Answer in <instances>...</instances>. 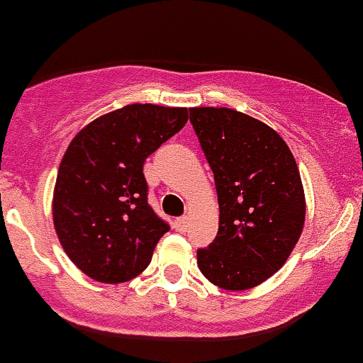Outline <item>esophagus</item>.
<instances>
[{"label": "esophagus", "instance_id": "34e87169", "mask_svg": "<svg viewBox=\"0 0 363 363\" xmlns=\"http://www.w3.org/2000/svg\"><path fill=\"white\" fill-rule=\"evenodd\" d=\"M187 227H189V217H179V219H176V223H174V228L178 232H185Z\"/></svg>", "mask_w": 363, "mask_h": 363}]
</instances>
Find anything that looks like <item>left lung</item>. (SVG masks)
Wrapping results in <instances>:
<instances>
[{
  "label": "left lung",
  "instance_id": "8db88e82",
  "mask_svg": "<svg viewBox=\"0 0 363 363\" xmlns=\"http://www.w3.org/2000/svg\"><path fill=\"white\" fill-rule=\"evenodd\" d=\"M213 170L219 230L196 262L223 291H249L291 257L306 223V193L291 147L264 121L225 106L189 108Z\"/></svg>",
  "mask_w": 363,
  "mask_h": 363
}]
</instances>
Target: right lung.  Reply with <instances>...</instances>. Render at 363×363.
Wrapping results in <instances>:
<instances>
[{
    "instance_id": "right-lung-1",
    "label": "right lung",
    "mask_w": 363,
    "mask_h": 363,
    "mask_svg": "<svg viewBox=\"0 0 363 363\" xmlns=\"http://www.w3.org/2000/svg\"><path fill=\"white\" fill-rule=\"evenodd\" d=\"M187 120L185 106L135 103L74 135L57 168L52 219L63 251L88 277L120 285L150 266L170 227L147 204L142 167Z\"/></svg>"
}]
</instances>
